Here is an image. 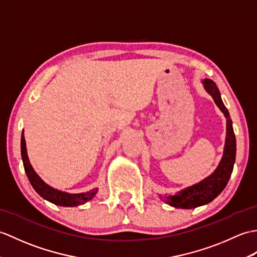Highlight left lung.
<instances>
[{"label":"left lung","mask_w":257,"mask_h":257,"mask_svg":"<svg viewBox=\"0 0 257 257\" xmlns=\"http://www.w3.org/2000/svg\"><path fill=\"white\" fill-rule=\"evenodd\" d=\"M202 84H204L206 91L211 95L214 103L217 104L226 118V138L224 151L218 168L214 170L211 175L206 177L204 181L193 185V186L184 188L174 196L164 197L165 202H168L169 205L175 208H182V209H192V208L206 205L216 198L228 184L232 171H233L235 161L236 141L229 111L222 103L216 83L209 79H206L202 81Z\"/></svg>","instance_id":"1"}]
</instances>
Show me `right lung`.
<instances>
[{
    "instance_id": "right-lung-1",
    "label": "right lung",
    "mask_w": 257,
    "mask_h": 257,
    "mask_svg": "<svg viewBox=\"0 0 257 257\" xmlns=\"http://www.w3.org/2000/svg\"><path fill=\"white\" fill-rule=\"evenodd\" d=\"M21 152H22L24 169H25L26 175L28 177L29 182H31L32 186L34 187L36 192H37L46 200L50 201L52 204L58 205V206L74 207V206L85 204V202L91 200L93 197L96 195L97 188L89 190L87 193L69 194V193H64V192H61V190L52 188L51 186H49V185L46 184L43 180H41L37 173L34 171L31 162H29V159L27 156L25 137H24V130L22 133V138H21Z\"/></svg>"
}]
</instances>
